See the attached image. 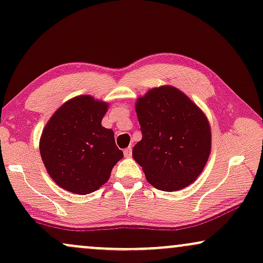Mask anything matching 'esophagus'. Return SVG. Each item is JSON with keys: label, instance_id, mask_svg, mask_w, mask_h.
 Masks as SVG:
<instances>
[{"label": "esophagus", "instance_id": "34e87169", "mask_svg": "<svg viewBox=\"0 0 263 263\" xmlns=\"http://www.w3.org/2000/svg\"><path fill=\"white\" fill-rule=\"evenodd\" d=\"M123 153H125V157L126 158H129V157H131V153H132V149H131V148H126V149L125 151H123Z\"/></svg>", "mask_w": 263, "mask_h": 263}]
</instances>
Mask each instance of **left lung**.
<instances>
[{
  "mask_svg": "<svg viewBox=\"0 0 263 263\" xmlns=\"http://www.w3.org/2000/svg\"><path fill=\"white\" fill-rule=\"evenodd\" d=\"M142 140L132 149L147 181L162 191L191 185L211 154V126L204 112L172 85L152 88L136 101Z\"/></svg>",
  "mask_w": 263,
  "mask_h": 263,
  "instance_id": "8db88e82",
  "label": "left lung"
}]
</instances>
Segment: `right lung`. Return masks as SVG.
Returning a JSON list of instances; mask_svg holds the SVG:
<instances>
[{"mask_svg":"<svg viewBox=\"0 0 263 263\" xmlns=\"http://www.w3.org/2000/svg\"><path fill=\"white\" fill-rule=\"evenodd\" d=\"M109 104L78 96L53 112L41 134L39 149L47 174L60 187L87 195L103 186L123 158L114 131L101 126Z\"/></svg>","mask_w":263,"mask_h":263,"instance_id":"add662e5","label":"right lung"}]
</instances>
